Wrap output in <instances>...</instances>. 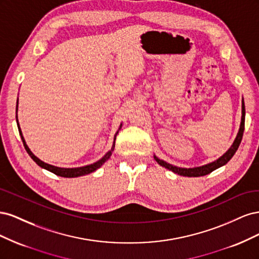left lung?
<instances>
[{"mask_svg":"<svg viewBox=\"0 0 259 259\" xmlns=\"http://www.w3.org/2000/svg\"><path fill=\"white\" fill-rule=\"evenodd\" d=\"M244 123H245V106H244V100L242 99V116H241V124H240V128L237 134L236 139H234L233 144L231 145V147L226 151V153H224L221 158H218L217 160H215L214 162H210L208 164H205V165L202 166H198V167H192V168H185V167H178L175 165H171V164L163 161L161 159H159L158 156L153 155L154 160L158 162L161 166L165 167L169 170L173 171L175 174H178L180 176H186V177H200V176H204L207 175L211 171L224 166L225 164L228 163L230 161V159L234 155V153L237 152L238 148L241 144V140L243 137V132H244Z\"/></svg>","mask_w":259,"mask_h":259,"instance_id":"left-lung-1","label":"left lung"}]
</instances>
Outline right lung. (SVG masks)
I'll use <instances>...</instances> for the list:
<instances>
[{
	"label": "right lung",
	"mask_w": 259,
	"mask_h": 259,
	"mask_svg": "<svg viewBox=\"0 0 259 259\" xmlns=\"http://www.w3.org/2000/svg\"><path fill=\"white\" fill-rule=\"evenodd\" d=\"M18 110V99H17V106H16V112ZM16 121H17V126H18V131H19V135L21 137V140L23 143V146H25V149L26 151L28 152V154L31 156V159H32L38 166H41L42 168L44 169H48L50 171H52V173H54L55 175L57 176H61V177H66V178H73V177H79V176H84V175H88V174H91L93 173V171H95L96 169H98L103 164L110 158L113 150H114V146H115V138H116V135L117 133H119V131L121 130L122 127V124L120 125L119 127V131H117L115 133L114 135V138H113V145L111 147V150H109L103 158H101L100 160H98L97 162L93 163V164H89V165H85V166H81V167H72V168H66V167H58V166H54V165H51V164H48L45 163L43 161H41L38 158H36V156L32 153V151L30 150L28 145L26 144V140L25 138H23L22 136V132H21V128L19 126V123H18V116H17V113H16Z\"/></svg>",
	"instance_id": "add662e5"
}]
</instances>
